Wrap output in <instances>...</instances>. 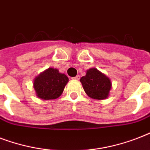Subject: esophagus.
<instances>
[{
    "label": "esophagus",
    "mask_w": 150,
    "mask_h": 150,
    "mask_svg": "<svg viewBox=\"0 0 150 150\" xmlns=\"http://www.w3.org/2000/svg\"><path fill=\"white\" fill-rule=\"evenodd\" d=\"M79 79H80L79 75H77V76H75V77L72 78L73 80H79Z\"/></svg>",
    "instance_id": "1"
}]
</instances>
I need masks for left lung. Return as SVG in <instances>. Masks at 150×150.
<instances>
[{"label":"left lung","instance_id":"obj_1","mask_svg":"<svg viewBox=\"0 0 150 150\" xmlns=\"http://www.w3.org/2000/svg\"><path fill=\"white\" fill-rule=\"evenodd\" d=\"M86 93L95 100H104L109 96L111 89V82L107 75L93 68L86 71V75L81 78Z\"/></svg>","mask_w":150,"mask_h":150}]
</instances>
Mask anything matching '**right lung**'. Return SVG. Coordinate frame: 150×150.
<instances>
[{"label": "right lung", "instance_id": "right-lung-1", "mask_svg": "<svg viewBox=\"0 0 150 150\" xmlns=\"http://www.w3.org/2000/svg\"><path fill=\"white\" fill-rule=\"evenodd\" d=\"M68 78L57 68H49L35 78L33 87L36 96L42 100L58 98L64 91Z\"/></svg>", "mask_w": 150, "mask_h": 150}]
</instances>
